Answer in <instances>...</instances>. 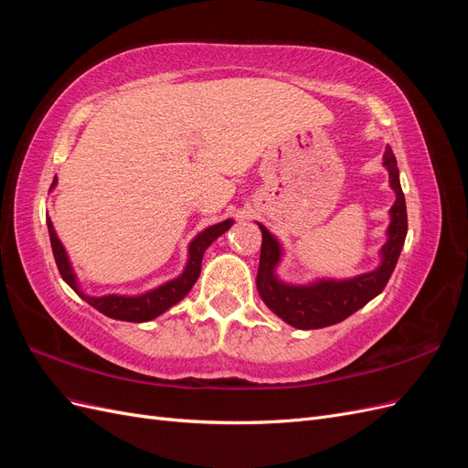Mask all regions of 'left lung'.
Returning <instances> with one entry per match:
<instances>
[{
	"instance_id": "obj_1",
	"label": "left lung",
	"mask_w": 468,
	"mask_h": 468,
	"mask_svg": "<svg viewBox=\"0 0 468 468\" xmlns=\"http://www.w3.org/2000/svg\"><path fill=\"white\" fill-rule=\"evenodd\" d=\"M382 164L388 169L390 187L396 193V201L390 208V224L387 230V242L380 248V265L375 271L357 275L353 279H318L310 285H289L275 275V267L281 261L282 248L263 224L261 230V253H260V269H258V291L269 310L294 325L299 330H316L325 328L346 320L353 313H357L367 303L373 301L394 271L396 261L400 258V251L408 232V215H406V199L400 187L399 167L392 148L387 146Z\"/></svg>"
}]
</instances>
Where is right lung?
Listing matches in <instances>:
<instances>
[{
    "label": "right lung",
    "mask_w": 468,
    "mask_h": 468,
    "mask_svg": "<svg viewBox=\"0 0 468 468\" xmlns=\"http://www.w3.org/2000/svg\"><path fill=\"white\" fill-rule=\"evenodd\" d=\"M56 183H58V179L54 177L50 189H54ZM232 224H234V220L229 218V220H222L215 226H208V229H205L201 234H197L193 238V242L189 244V260H187L186 269H183V273L172 281L164 282V285L155 287L144 294H136V296H124V294L90 296L80 289L74 269H72V265H69L68 253L58 239V236H56L52 220L47 218L52 253H54V260H56V265H58V271H60L62 279L81 296L83 301L91 304L95 310H99V313L109 316V318L122 320V322H148V320L158 318L160 314L165 313L167 308L177 304L183 296L191 291L195 281L199 279L205 250L212 242H215L218 236H222L226 230H229Z\"/></svg>",
    "instance_id": "obj_1"
}]
</instances>
